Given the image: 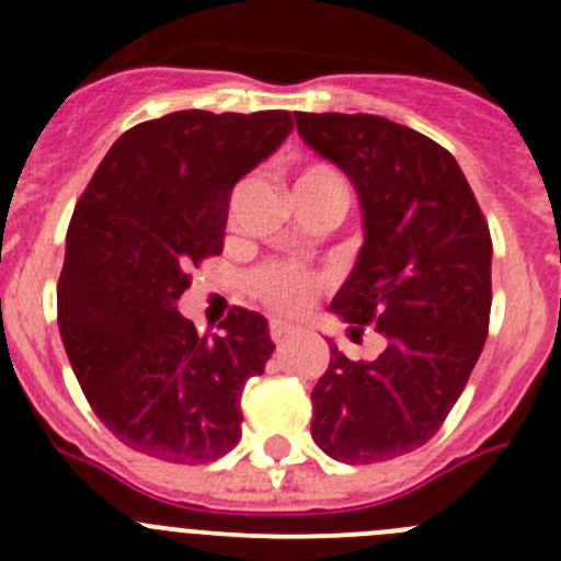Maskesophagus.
Listing matches in <instances>:
<instances>
[{"label":"esophagus","mask_w":561,"mask_h":561,"mask_svg":"<svg viewBox=\"0 0 561 561\" xmlns=\"http://www.w3.org/2000/svg\"><path fill=\"white\" fill-rule=\"evenodd\" d=\"M268 331H271V339H274V342L279 344V342H285V339L296 336L298 325H290V322H285V320H271Z\"/></svg>","instance_id":"1"}]
</instances>
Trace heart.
<instances>
[{"label": "heart", "mask_w": 561, "mask_h": 561, "mask_svg": "<svg viewBox=\"0 0 561 561\" xmlns=\"http://www.w3.org/2000/svg\"><path fill=\"white\" fill-rule=\"evenodd\" d=\"M293 192H296V197L333 195L344 201L342 179L325 162H298L293 168ZM249 285H252V293L265 307L276 309V312L296 314L312 304L320 279L309 271L298 268V265L271 263L254 271Z\"/></svg>", "instance_id": "heart-1"}]
</instances>
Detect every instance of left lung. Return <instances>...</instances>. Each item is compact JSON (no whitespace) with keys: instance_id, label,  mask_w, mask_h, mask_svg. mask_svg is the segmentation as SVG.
Returning a JSON list of instances; mask_svg holds the SVG:
<instances>
[{"instance_id":"8db88e82","label":"left lung","mask_w":561,"mask_h":561,"mask_svg":"<svg viewBox=\"0 0 561 561\" xmlns=\"http://www.w3.org/2000/svg\"><path fill=\"white\" fill-rule=\"evenodd\" d=\"M309 149L342 168L364 211V247L331 312L375 325L386 350L331 364L312 390V439L344 463H375L437 434L483 353L491 236L448 149L369 113H296Z\"/></svg>"}]
</instances>
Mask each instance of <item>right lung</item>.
Here are the masks:
<instances>
[{
    "label": "right lung",
    "mask_w": 561,
    "mask_h": 561,
    "mask_svg": "<svg viewBox=\"0 0 561 561\" xmlns=\"http://www.w3.org/2000/svg\"><path fill=\"white\" fill-rule=\"evenodd\" d=\"M287 111H175L127 129L67 228L56 307L67 358L107 432L138 454L206 463L241 439V390L274 353L236 307L201 336L179 314L190 268L222 252L236 181L290 135Z\"/></svg>",
    "instance_id": "add662e5"
}]
</instances>
